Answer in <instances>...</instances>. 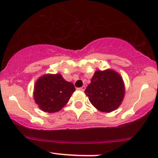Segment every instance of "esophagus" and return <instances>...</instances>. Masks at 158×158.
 <instances>
[{
	"label": "esophagus",
	"instance_id": "34e87169",
	"mask_svg": "<svg viewBox=\"0 0 158 158\" xmlns=\"http://www.w3.org/2000/svg\"><path fill=\"white\" fill-rule=\"evenodd\" d=\"M78 89H79V90H81V91H84L85 89V85H83V86L80 87V88H79Z\"/></svg>",
	"mask_w": 158,
	"mask_h": 158
}]
</instances>
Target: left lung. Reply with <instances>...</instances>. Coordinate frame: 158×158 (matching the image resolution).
Wrapping results in <instances>:
<instances>
[{
    "label": "left lung",
    "instance_id": "1",
    "mask_svg": "<svg viewBox=\"0 0 158 158\" xmlns=\"http://www.w3.org/2000/svg\"><path fill=\"white\" fill-rule=\"evenodd\" d=\"M85 93L94 107L111 112L119 107L125 95V85L120 75L112 69L94 73Z\"/></svg>",
    "mask_w": 158,
    "mask_h": 158
}]
</instances>
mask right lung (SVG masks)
I'll use <instances>...</instances> for the list:
<instances>
[{"label": "right lung", "instance_id": "add662e5", "mask_svg": "<svg viewBox=\"0 0 158 158\" xmlns=\"http://www.w3.org/2000/svg\"><path fill=\"white\" fill-rule=\"evenodd\" d=\"M76 91L74 85L60 74H47L37 79L34 85L35 102L45 112L59 111L69 102Z\"/></svg>", "mask_w": 158, "mask_h": 158}]
</instances>
